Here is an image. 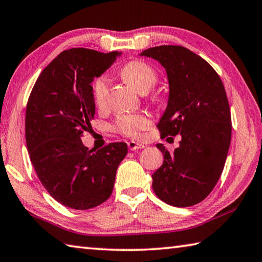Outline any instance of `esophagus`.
Instances as JSON below:
<instances>
[{
  "label": "esophagus",
  "instance_id": "obj_1",
  "mask_svg": "<svg viewBox=\"0 0 262 262\" xmlns=\"http://www.w3.org/2000/svg\"><path fill=\"white\" fill-rule=\"evenodd\" d=\"M127 147L130 150H136V149H141V148H145V146L143 144H139V143H136V141H128L127 143Z\"/></svg>",
  "mask_w": 262,
  "mask_h": 262
}]
</instances>
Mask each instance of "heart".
<instances>
[{
	"label": "heart",
	"instance_id": "heart-1",
	"mask_svg": "<svg viewBox=\"0 0 262 262\" xmlns=\"http://www.w3.org/2000/svg\"><path fill=\"white\" fill-rule=\"evenodd\" d=\"M122 76L139 93L148 92L158 80L154 69L143 61H131L122 68ZM108 95V78L99 77L93 84L94 102L102 107ZM150 119L143 114H127L119 116L116 121V128L121 134L128 137H139L140 132L148 128Z\"/></svg>",
	"mask_w": 262,
	"mask_h": 262
}]
</instances>
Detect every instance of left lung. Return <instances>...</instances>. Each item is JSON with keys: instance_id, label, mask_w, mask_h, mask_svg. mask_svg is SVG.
<instances>
[{"instance_id": "obj_1", "label": "left lung", "mask_w": 262, "mask_h": 262, "mask_svg": "<svg viewBox=\"0 0 262 262\" xmlns=\"http://www.w3.org/2000/svg\"><path fill=\"white\" fill-rule=\"evenodd\" d=\"M166 69L169 95L158 123L162 138L181 135L180 147L164 155L155 171L153 190L175 207L203 201L221 176L231 141V116L221 78L198 55L182 46H159L144 50Z\"/></svg>"}]
</instances>
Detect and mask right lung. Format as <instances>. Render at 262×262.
<instances>
[{
    "label": "right lung",
    "instance_id": "1",
    "mask_svg": "<svg viewBox=\"0 0 262 262\" xmlns=\"http://www.w3.org/2000/svg\"><path fill=\"white\" fill-rule=\"evenodd\" d=\"M121 55L64 50L41 72L31 92L25 118L27 150L45 189L69 208L90 209L104 203L127 154L125 143L93 152L80 139L95 114L92 81Z\"/></svg>",
    "mask_w": 262,
    "mask_h": 262
}]
</instances>
